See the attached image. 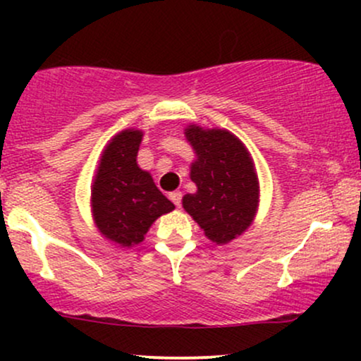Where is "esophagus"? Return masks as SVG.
<instances>
[{"instance_id": "1", "label": "esophagus", "mask_w": 361, "mask_h": 361, "mask_svg": "<svg viewBox=\"0 0 361 361\" xmlns=\"http://www.w3.org/2000/svg\"><path fill=\"white\" fill-rule=\"evenodd\" d=\"M169 198H171L173 204H175L176 207H180V204H181V192H171V193H169Z\"/></svg>"}]
</instances>
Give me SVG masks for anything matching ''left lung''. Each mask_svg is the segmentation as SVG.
<instances>
[{
    "instance_id": "8db88e82",
    "label": "left lung",
    "mask_w": 361,
    "mask_h": 361,
    "mask_svg": "<svg viewBox=\"0 0 361 361\" xmlns=\"http://www.w3.org/2000/svg\"><path fill=\"white\" fill-rule=\"evenodd\" d=\"M185 137L195 152L190 178L197 192L183 197V209L210 241L224 246L246 233L259 205L255 161L243 140L226 128L190 123Z\"/></svg>"
}]
</instances>
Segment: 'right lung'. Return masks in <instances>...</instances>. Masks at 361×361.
<instances>
[{"instance_id": "1", "label": "right lung", "mask_w": 361, "mask_h": 361, "mask_svg": "<svg viewBox=\"0 0 361 361\" xmlns=\"http://www.w3.org/2000/svg\"><path fill=\"white\" fill-rule=\"evenodd\" d=\"M142 135L139 128L115 134L103 149L91 183V215L98 233L126 250L144 241L157 217L175 210L151 173L139 168Z\"/></svg>"}]
</instances>
